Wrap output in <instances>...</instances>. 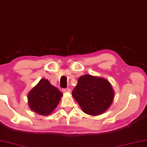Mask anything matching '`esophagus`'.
Returning <instances> with one entry per match:
<instances>
[{
  "mask_svg": "<svg viewBox=\"0 0 147 147\" xmlns=\"http://www.w3.org/2000/svg\"><path fill=\"white\" fill-rule=\"evenodd\" d=\"M63 93H69V92H71V90H70V89H69V88L63 89Z\"/></svg>",
  "mask_w": 147,
  "mask_h": 147,
  "instance_id": "obj_1",
  "label": "esophagus"
}]
</instances>
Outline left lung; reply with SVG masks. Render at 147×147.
Instances as JSON below:
<instances>
[{"instance_id":"8db88e82","label":"left lung","mask_w":147,"mask_h":147,"mask_svg":"<svg viewBox=\"0 0 147 147\" xmlns=\"http://www.w3.org/2000/svg\"><path fill=\"white\" fill-rule=\"evenodd\" d=\"M115 91L109 81L88 74L78 79L72 95L85 113L97 116L103 114L111 105Z\"/></svg>"}]
</instances>
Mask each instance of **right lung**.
<instances>
[{
  "instance_id": "right-lung-1",
  "label": "right lung",
  "mask_w": 147,
  "mask_h": 147,
  "mask_svg": "<svg viewBox=\"0 0 147 147\" xmlns=\"http://www.w3.org/2000/svg\"><path fill=\"white\" fill-rule=\"evenodd\" d=\"M63 94L48 80L42 79L28 94V103L32 111L43 116L51 114Z\"/></svg>"
}]
</instances>
